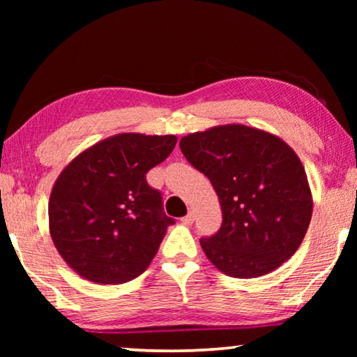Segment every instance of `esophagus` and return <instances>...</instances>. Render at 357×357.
Here are the masks:
<instances>
[{
  "label": "esophagus",
  "mask_w": 357,
  "mask_h": 357,
  "mask_svg": "<svg viewBox=\"0 0 357 357\" xmlns=\"http://www.w3.org/2000/svg\"><path fill=\"white\" fill-rule=\"evenodd\" d=\"M193 220H195V214H193V213H192V211H190V213H189V214H187L185 217H183V222L185 223V225H192V223H193Z\"/></svg>",
  "instance_id": "34e87169"
}]
</instances>
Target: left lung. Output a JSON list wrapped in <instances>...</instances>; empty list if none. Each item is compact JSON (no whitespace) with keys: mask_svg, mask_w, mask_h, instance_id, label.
I'll return each mask as SVG.
<instances>
[{"mask_svg":"<svg viewBox=\"0 0 357 357\" xmlns=\"http://www.w3.org/2000/svg\"><path fill=\"white\" fill-rule=\"evenodd\" d=\"M179 148L219 197L222 227L200 244L220 273L255 279L293 257L310 225L313 198L289 144L233 123L185 135Z\"/></svg>","mask_w":357,"mask_h":357,"instance_id":"left-lung-1","label":"left lung"}]
</instances>
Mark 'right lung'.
Here are the masks:
<instances>
[{"label": "right lung", "mask_w": 357, "mask_h": 357, "mask_svg": "<svg viewBox=\"0 0 357 357\" xmlns=\"http://www.w3.org/2000/svg\"><path fill=\"white\" fill-rule=\"evenodd\" d=\"M174 135L124 132L94 143L59 173L48 202L53 244L94 283H126L146 271L173 219L146 173L176 146Z\"/></svg>", "instance_id": "1"}]
</instances>
